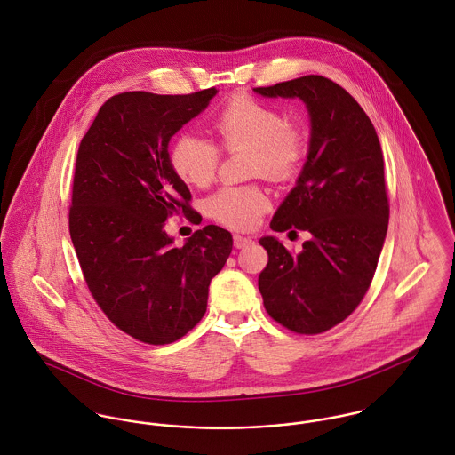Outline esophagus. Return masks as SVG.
Wrapping results in <instances>:
<instances>
[{"label": "esophagus", "instance_id": "1", "mask_svg": "<svg viewBox=\"0 0 455 455\" xmlns=\"http://www.w3.org/2000/svg\"><path fill=\"white\" fill-rule=\"evenodd\" d=\"M254 243V240L251 238V236H243V235H235L233 236V245H235V249H245V247H249V245H252Z\"/></svg>", "mask_w": 455, "mask_h": 455}]
</instances>
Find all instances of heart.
<instances>
[{"instance_id":"b5f03b06","label":"heart","mask_w":455,"mask_h":455,"mask_svg":"<svg viewBox=\"0 0 455 455\" xmlns=\"http://www.w3.org/2000/svg\"><path fill=\"white\" fill-rule=\"evenodd\" d=\"M215 143L197 134H180L170 148L173 172L189 186L206 188L215 179L220 151L247 148L249 173L273 184L296 177L307 150V130L273 103L242 94L231 98L212 119ZM269 208V196L258 184L222 188L204 203L206 213L231 229H249Z\"/></svg>"}]
</instances>
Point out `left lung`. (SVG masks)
<instances>
[{
  "instance_id": "1",
  "label": "left lung",
  "mask_w": 455,
  "mask_h": 455,
  "mask_svg": "<svg viewBox=\"0 0 455 455\" xmlns=\"http://www.w3.org/2000/svg\"><path fill=\"white\" fill-rule=\"evenodd\" d=\"M254 91L299 98L310 112L308 159L269 224L278 233L308 231L310 240L292 254L276 238H260L267 264L259 291L273 321L298 334H321L359 307L379 264L389 226L382 147L361 105L325 76Z\"/></svg>"
}]
</instances>
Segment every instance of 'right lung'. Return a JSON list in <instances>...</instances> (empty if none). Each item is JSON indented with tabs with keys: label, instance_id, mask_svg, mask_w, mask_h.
Instances as JSON below:
<instances>
[{
	"label": "right lung",
	"instance_id": "obj_1",
	"mask_svg": "<svg viewBox=\"0 0 455 455\" xmlns=\"http://www.w3.org/2000/svg\"><path fill=\"white\" fill-rule=\"evenodd\" d=\"M215 92L116 94L78 147L69 236L84 280L107 319L148 345L173 343L203 319L210 280L233 249L231 233L213 224L184 247L163 229L197 213L168 145Z\"/></svg>",
	"mask_w": 455,
	"mask_h": 455
}]
</instances>
